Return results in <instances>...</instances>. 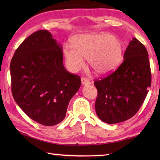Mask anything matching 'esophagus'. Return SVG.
<instances>
[{
    "label": "esophagus",
    "mask_w": 160,
    "mask_h": 160,
    "mask_svg": "<svg viewBox=\"0 0 160 160\" xmlns=\"http://www.w3.org/2000/svg\"><path fill=\"white\" fill-rule=\"evenodd\" d=\"M81 82H82V85H86L90 84V81H89L88 79H86V78H82V80H81Z\"/></svg>",
    "instance_id": "34e87169"
}]
</instances>
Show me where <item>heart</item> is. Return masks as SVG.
I'll return each mask as SVG.
<instances>
[{
	"instance_id": "obj_1",
	"label": "heart",
	"mask_w": 160,
	"mask_h": 160,
	"mask_svg": "<svg viewBox=\"0 0 160 160\" xmlns=\"http://www.w3.org/2000/svg\"><path fill=\"white\" fill-rule=\"evenodd\" d=\"M65 62L70 72H76L84 65V58L99 75H106L117 68L123 55V44L118 37L107 32L84 34L65 44Z\"/></svg>"
}]
</instances>
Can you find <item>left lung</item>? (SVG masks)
Wrapping results in <instances>:
<instances>
[{
  "instance_id": "obj_1",
  "label": "left lung",
  "mask_w": 160,
  "mask_h": 160,
  "mask_svg": "<svg viewBox=\"0 0 160 160\" xmlns=\"http://www.w3.org/2000/svg\"><path fill=\"white\" fill-rule=\"evenodd\" d=\"M94 83L98 91L96 113L102 121L113 124L132 117L151 85L150 61L145 46L132 38L118 69Z\"/></svg>"
}]
</instances>
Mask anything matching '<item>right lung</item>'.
<instances>
[{
  "label": "right lung",
  "instance_id": "1",
  "mask_svg": "<svg viewBox=\"0 0 160 160\" xmlns=\"http://www.w3.org/2000/svg\"><path fill=\"white\" fill-rule=\"evenodd\" d=\"M62 51L51 32L39 30L19 46L10 62L15 101L29 118L47 126L63 120L81 85L80 78L65 68Z\"/></svg>",
  "mask_w": 160,
  "mask_h": 160
}]
</instances>
